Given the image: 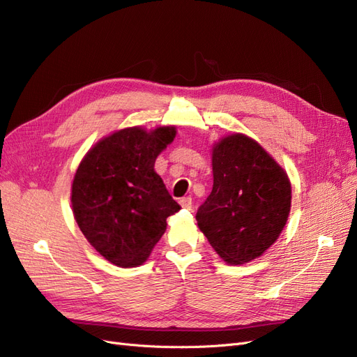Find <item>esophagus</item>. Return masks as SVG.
Masks as SVG:
<instances>
[{"mask_svg":"<svg viewBox=\"0 0 357 357\" xmlns=\"http://www.w3.org/2000/svg\"><path fill=\"white\" fill-rule=\"evenodd\" d=\"M180 205H181L183 208H186V210H192V206H193L192 198H181V199H180Z\"/></svg>","mask_w":357,"mask_h":357,"instance_id":"1","label":"esophagus"}]
</instances>
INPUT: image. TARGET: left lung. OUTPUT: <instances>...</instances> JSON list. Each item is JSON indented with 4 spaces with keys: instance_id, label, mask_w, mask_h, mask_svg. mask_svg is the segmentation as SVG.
<instances>
[{
    "instance_id": "8db88e82",
    "label": "left lung",
    "mask_w": 357,
    "mask_h": 357,
    "mask_svg": "<svg viewBox=\"0 0 357 357\" xmlns=\"http://www.w3.org/2000/svg\"><path fill=\"white\" fill-rule=\"evenodd\" d=\"M214 184L196 220L230 264L260 257L279 238L291 208L288 176L263 147L233 134L213 149Z\"/></svg>"
}]
</instances>
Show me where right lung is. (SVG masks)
<instances>
[{
	"instance_id": "obj_1",
	"label": "right lung",
	"mask_w": 357,
	"mask_h": 357,
	"mask_svg": "<svg viewBox=\"0 0 357 357\" xmlns=\"http://www.w3.org/2000/svg\"><path fill=\"white\" fill-rule=\"evenodd\" d=\"M176 136L174 127L114 132L79 164L72 184V208L84 236L119 267L146 261L180 210L155 173L156 156Z\"/></svg>"
}]
</instances>
